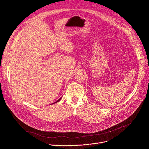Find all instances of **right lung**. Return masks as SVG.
<instances>
[{
	"instance_id": "add662e5",
	"label": "right lung",
	"mask_w": 149,
	"mask_h": 149,
	"mask_svg": "<svg viewBox=\"0 0 149 149\" xmlns=\"http://www.w3.org/2000/svg\"><path fill=\"white\" fill-rule=\"evenodd\" d=\"M61 98H60V99H59V100H57V101H56V102H54V103H52V104H54V103H57V102H58V101H60V100H61Z\"/></svg>"
}]
</instances>
